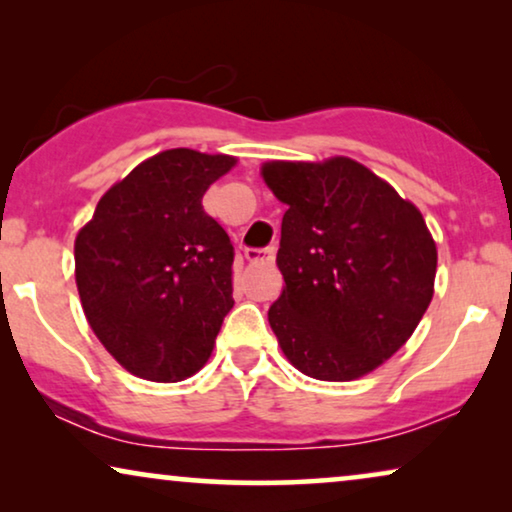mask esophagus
Segmentation results:
<instances>
[{
  "mask_svg": "<svg viewBox=\"0 0 512 512\" xmlns=\"http://www.w3.org/2000/svg\"><path fill=\"white\" fill-rule=\"evenodd\" d=\"M244 258L249 263H270L275 258V249H247L244 251Z\"/></svg>",
  "mask_w": 512,
  "mask_h": 512,
  "instance_id": "esophagus-1",
  "label": "esophagus"
}]
</instances>
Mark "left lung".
I'll list each match as a JSON object with an SVG mask.
<instances>
[{"label":"left lung","instance_id":"left-lung-1","mask_svg":"<svg viewBox=\"0 0 512 512\" xmlns=\"http://www.w3.org/2000/svg\"><path fill=\"white\" fill-rule=\"evenodd\" d=\"M265 186L284 202L268 310L293 368L349 382L401 349L433 298L438 249L419 209L347 156L268 160Z\"/></svg>","mask_w":512,"mask_h":512}]
</instances>
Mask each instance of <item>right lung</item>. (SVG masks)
Masks as SVG:
<instances>
[{
	"label": "right lung",
	"instance_id": "1",
	"mask_svg": "<svg viewBox=\"0 0 512 512\" xmlns=\"http://www.w3.org/2000/svg\"><path fill=\"white\" fill-rule=\"evenodd\" d=\"M237 165L226 153L170 149L139 163L76 233L83 314L104 349L151 382L198 373L233 307V244L202 195Z\"/></svg>",
	"mask_w": 512,
	"mask_h": 512
}]
</instances>
